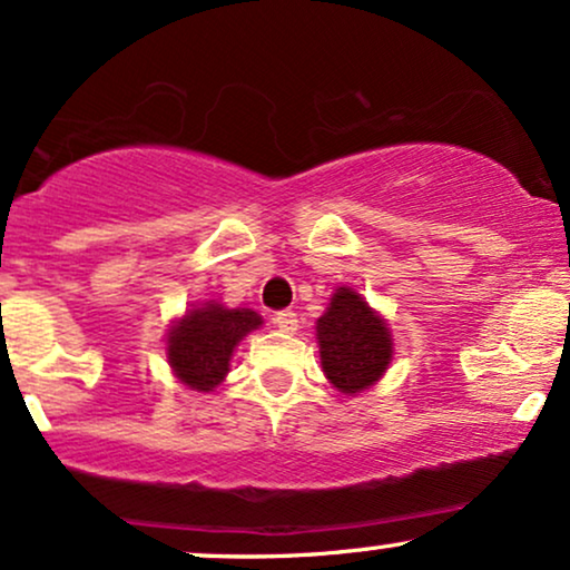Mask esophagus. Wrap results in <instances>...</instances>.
I'll return each instance as SVG.
<instances>
[{
  "mask_svg": "<svg viewBox=\"0 0 570 570\" xmlns=\"http://www.w3.org/2000/svg\"><path fill=\"white\" fill-rule=\"evenodd\" d=\"M273 324H276L278 332L294 334V332H297V326H299V318H297V313H294V311H278L276 315H273Z\"/></svg>",
  "mask_w": 570,
  "mask_h": 570,
  "instance_id": "esophagus-1",
  "label": "esophagus"
}]
</instances>
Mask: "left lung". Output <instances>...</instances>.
Masks as SVG:
<instances>
[{
    "label": "left lung",
    "instance_id": "8db88e82",
    "mask_svg": "<svg viewBox=\"0 0 570 570\" xmlns=\"http://www.w3.org/2000/svg\"><path fill=\"white\" fill-rule=\"evenodd\" d=\"M315 337L326 380L345 395L380 382L393 361V340L385 318H380L351 286L334 292L326 313L315 324Z\"/></svg>",
    "mask_w": 570,
    "mask_h": 570
}]
</instances>
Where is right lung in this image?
I'll list each match as a JSON object with an SVG mask.
<instances>
[{
  "instance_id": "1",
  "label": "right lung",
  "mask_w": 570,
  "mask_h": 570,
  "mask_svg": "<svg viewBox=\"0 0 570 570\" xmlns=\"http://www.w3.org/2000/svg\"><path fill=\"white\" fill-rule=\"evenodd\" d=\"M259 324L263 318L249 307L228 311L219 303L194 307L169 328V366L183 385L198 393H209L228 374L233 347Z\"/></svg>"
}]
</instances>
